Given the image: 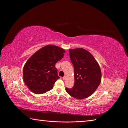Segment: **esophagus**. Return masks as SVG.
Listing matches in <instances>:
<instances>
[{
    "label": "esophagus",
    "mask_w": 128,
    "mask_h": 128,
    "mask_svg": "<svg viewBox=\"0 0 128 128\" xmlns=\"http://www.w3.org/2000/svg\"><path fill=\"white\" fill-rule=\"evenodd\" d=\"M62 78H63L64 80H66V78H67V76H64L62 77Z\"/></svg>",
    "instance_id": "1"
}]
</instances>
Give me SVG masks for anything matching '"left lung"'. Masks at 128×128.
<instances>
[{
  "mask_svg": "<svg viewBox=\"0 0 128 128\" xmlns=\"http://www.w3.org/2000/svg\"><path fill=\"white\" fill-rule=\"evenodd\" d=\"M69 52L74 66L75 83L72 88H66V91L77 99L88 98L101 82V69L94 56L87 50L77 48L70 49Z\"/></svg>",
  "mask_w": 128,
  "mask_h": 128,
  "instance_id": "obj_1",
  "label": "left lung"
}]
</instances>
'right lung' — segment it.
Here are the masks:
<instances>
[{"mask_svg":"<svg viewBox=\"0 0 128 128\" xmlns=\"http://www.w3.org/2000/svg\"><path fill=\"white\" fill-rule=\"evenodd\" d=\"M65 50L58 46L48 45L34 53L25 64L23 78L30 91L42 94L51 90L60 78L56 64L64 57Z\"/></svg>","mask_w":128,"mask_h":128,"instance_id":"1","label":"right lung"}]
</instances>
